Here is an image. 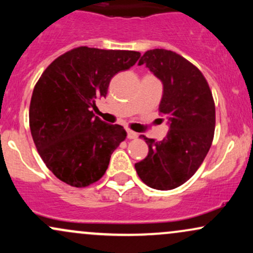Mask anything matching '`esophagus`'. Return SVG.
<instances>
[{
  "label": "esophagus",
  "instance_id": "1",
  "mask_svg": "<svg viewBox=\"0 0 253 253\" xmlns=\"http://www.w3.org/2000/svg\"><path fill=\"white\" fill-rule=\"evenodd\" d=\"M136 136H138V134H136L135 132H133V130H130V129H127V138H128V139H135Z\"/></svg>",
  "mask_w": 253,
  "mask_h": 253
}]
</instances>
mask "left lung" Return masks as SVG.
<instances>
[{
    "instance_id": "left-lung-1",
    "label": "left lung",
    "mask_w": 253,
    "mask_h": 253,
    "mask_svg": "<svg viewBox=\"0 0 253 253\" xmlns=\"http://www.w3.org/2000/svg\"><path fill=\"white\" fill-rule=\"evenodd\" d=\"M163 83L159 112L169 130L163 140L141 136L149 145L146 158L135 163L138 176L157 190H171L190 178L211 149L215 128V106L201 71L172 51H146L138 65Z\"/></svg>"
}]
</instances>
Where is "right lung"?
I'll return each instance as SVG.
<instances>
[{
    "label": "right lung",
    "mask_w": 253,
    "mask_h": 253,
    "mask_svg": "<svg viewBox=\"0 0 253 253\" xmlns=\"http://www.w3.org/2000/svg\"><path fill=\"white\" fill-rule=\"evenodd\" d=\"M139 57L135 51L81 46L42 72L32 94L30 127L43 163L60 181L82 188L104 175L127 133L90 109L96 107V98L106 97L110 80Z\"/></svg>",
    "instance_id": "1"
}]
</instances>
